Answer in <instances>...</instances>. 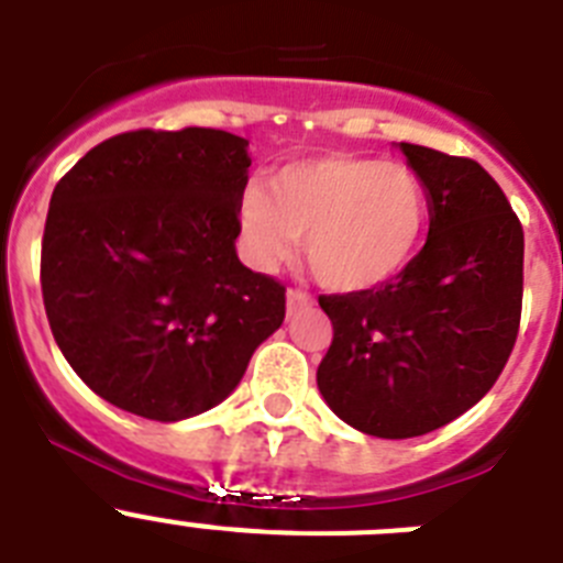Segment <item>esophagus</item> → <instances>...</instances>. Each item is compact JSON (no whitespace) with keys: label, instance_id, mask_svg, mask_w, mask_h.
I'll return each mask as SVG.
<instances>
[{"label":"esophagus","instance_id":"obj_1","mask_svg":"<svg viewBox=\"0 0 563 563\" xmlns=\"http://www.w3.org/2000/svg\"><path fill=\"white\" fill-rule=\"evenodd\" d=\"M312 307V296L305 290H287V316H296L298 310Z\"/></svg>","mask_w":563,"mask_h":563}]
</instances>
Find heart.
I'll return each instance as SVG.
<instances>
[{
  "label": "heart",
  "instance_id": "obj_1",
  "mask_svg": "<svg viewBox=\"0 0 563 563\" xmlns=\"http://www.w3.org/2000/svg\"><path fill=\"white\" fill-rule=\"evenodd\" d=\"M239 225L258 267L285 265L307 236L312 276L335 292H363L409 267L429 225V191L402 163L318 154L278 168L271 194L251 188Z\"/></svg>",
  "mask_w": 563,
  "mask_h": 563
}]
</instances>
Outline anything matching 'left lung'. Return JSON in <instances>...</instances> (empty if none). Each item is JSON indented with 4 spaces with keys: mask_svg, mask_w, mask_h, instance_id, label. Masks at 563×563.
<instances>
[{
    "mask_svg": "<svg viewBox=\"0 0 563 563\" xmlns=\"http://www.w3.org/2000/svg\"><path fill=\"white\" fill-rule=\"evenodd\" d=\"M429 191V239L383 287L318 296L332 343L318 366L327 406L363 434L406 440L482 400L514 352L525 231L471 157L400 143Z\"/></svg>",
    "mask_w": 563,
    "mask_h": 563,
    "instance_id": "1",
    "label": "left lung"
}]
</instances>
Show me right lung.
I'll return each mask as SVG.
<instances>
[{"label":"right lung","mask_w":563,"mask_h":563,"mask_svg":"<svg viewBox=\"0 0 563 563\" xmlns=\"http://www.w3.org/2000/svg\"><path fill=\"white\" fill-rule=\"evenodd\" d=\"M247 141L222 129L114 134L49 197V330L98 397L157 422L225 400L285 321V285L236 256Z\"/></svg>","instance_id":"1"}]
</instances>
